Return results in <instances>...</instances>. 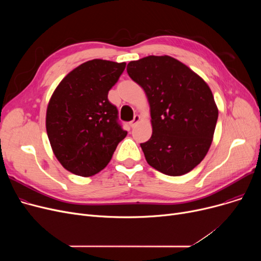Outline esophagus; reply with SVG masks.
<instances>
[{"instance_id": "esophagus-1", "label": "esophagus", "mask_w": 261, "mask_h": 261, "mask_svg": "<svg viewBox=\"0 0 261 261\" xmlns=\"http://www.w3.org/2000/svg\"><path fill=\"white\" fill-rule=\"evenodd\" d=\"M139 121H140V116H139V115H135L134 118H133V120L130 121V127H131V128H134L136 125H138Z\"/></svg>"}]
</instances>
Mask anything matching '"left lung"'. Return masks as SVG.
<instances>
[{
    "label": "left lung",
    "mask_w": 261,
    "mask_h": 261,
    "mask_svg": "<svg viewBox=\"0 0 261 261\" xmlns=\"http://www.w3.org/2000/svg\"><path fill=\"white\" fill-rule=\"evenodd\" d=\"M127 72L150 106L152 135L141 144L147 163L172 176L193 170L208 152L218 119L208 85L166 55L131 61Z\"/></svg>",
    "instance_id": "8db88e82"
}]
</instances>
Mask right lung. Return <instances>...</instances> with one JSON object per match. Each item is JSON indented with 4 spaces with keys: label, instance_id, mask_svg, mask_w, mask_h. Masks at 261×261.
Returning <instances> with one entry per match:
<instances>
[{
    "label": "right lung",
    "instance_id": "1",
    "mask_svg": "<svg viewBox=\"0 0 261 261\" xmlns=\"http://www.w3.org/2000/svg\"><path fill=\"white\" fill-rule=\"evenodd\" d=\"M125 62L93 59L68 73L54 91L46 110V132L61 165L80 176H92L111 161L127 131L108 93Z\"/></svg>",
    "mask_w": 261,
    "mask_h": 261
}]
</instances>
